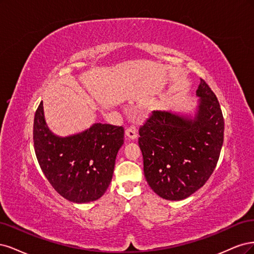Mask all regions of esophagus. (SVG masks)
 <instances>
[{
    "label": "esophagus",
    "mask_w": 254,
    "mask_h": 254,
    "mask_svg": "<svg viewBox=\"0 0 254 254\" xmlns=\"http://www.w3.org/2000/svg\"><path fill=\"white\" fill-rule=\"evenodd\" d=\"M126 135L129 138V139H135L137 137V130L134 127H128L126 129Z\"/></svg>",
    "instance_id": "1"
}]
</instances>
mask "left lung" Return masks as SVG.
I'll use <instances>...</instances> for the list:
<instances>
[{
  "instance_id": "obj_1",
  "label": "left lung",
  "mask_w": 254,
  "mask_h": 254,
  "mask_svg": "<svg viewBox=\"0 0 254 254\" xmlns=\"http://www.w3.org/2000/svg\"><path fill=\"white\" fill-rule=\"evenodd\" d=\"M194 119L153 111L139 127L138 143L151 189L168 200L189 197L207 183L217 165L225 122L215 94L200 79Z\"/></svg>"
}]
</instances>
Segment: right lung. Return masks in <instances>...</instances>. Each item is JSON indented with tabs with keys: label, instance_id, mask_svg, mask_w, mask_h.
<instances>
[{
	"label": "right lung",
	"instance_id": "add662e5",
	"mask_svg": "<svg viewBox=\"0 0 254 254\" xmlns=\"http://www.w3.org/2000/svg\"><path fill=\"white\" fill-rule=\"evenodd\" d=\"M124 141V127L106 124L57 137L45 124L42 101L35 114L34 145L41 170L54 189L72 202L94 201L105 193Z\"/></svg>",
	"mask_w": 254,
	"mask_h": 254
}]
</instances>
